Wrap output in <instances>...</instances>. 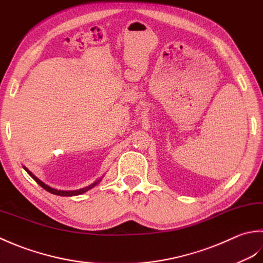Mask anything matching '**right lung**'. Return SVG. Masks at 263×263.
I'll return each mask as SVG.
<instances>
[{"label": "right lung", "instance_id": "add662e5", "mask_svg": "<svg viewBox=\"0 0 263 263\" xmlns=\"http://www.w3.org/2000/svg\"><path fill=\"white\" fill-rule=\"evenodd\" d=\"M25 168V170L27 171V173L29 174V176L31 177V178H33L37 184H39L41 187H43V189H44L45 191H47V192H50V193H52V194H54V195H60V196H73V195H80V194H83V193H85V192H87L88 190H90V189H93V187L95 186V185H98L99 184V181L100 180H98V181H95L94 184H92V185H89V186H87V187H85V189H80V190H77V191H58V190H54V189H52V187H50V186H47V185H45L44 183H43V181H41L39 178H37V177L35 176V175H33L30 173V171L27 169L26 167H24Z\"/></svg>", "mask_w": 263, "mask_h": 263}]
</instances>
